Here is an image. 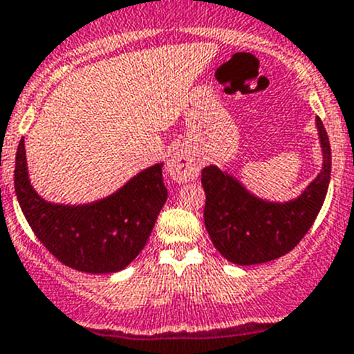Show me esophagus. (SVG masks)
Wrapping results in <instances>:
<instances>
[{
    "label": "esophagus",
    "mask_w": 354,
    "mask_h": 354,
    "mask_svg": "<svg viewBox=\"0 0 354 354\" xmlns=\"http://www.w3.org/2000/svg\"><path fill=\"white\" fill-rule=\"evenodd\" d=\"M168 174L175 183H187L198 177L200 163L186 151H177L168 161Z\"/></svg>",
    "instance_id": "obj_1"
}]
</instances>
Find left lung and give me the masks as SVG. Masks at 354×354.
<instances>
[{
    "label": "left lung",
    "mask_w": 354,
    "mask_h": 354,
    "mask_svg": "<svg viewBox=\"0 0 354 354\" xmlns=\"http://www.w3.org/2000/svg\"><path fill=\"white\" fill-rule=\"evenodd\" d=\"M323 149V168L308 189L287 203H271L248 193L221 168L201 170L207 201L205 227L214 247L238 266L274 261L297 247L322 210L330 183L332 153L322 120L316 118Z\"/></svg>",
    "instance_id": "8db88e82"
}]
</instances>
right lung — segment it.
Here are the masks:
<instances>
[{"instance_id":"obj_1","label":"right lung","mask_w":354,"mask_h":354,"mask_svg":"<svg viewBox=\"0 0 354 354\" xmlns=\"http://www.w3.org/2000/svg\"><path fill=\"white\" fill-rule=\"evenodd\" d=\"M163 165L146 168L120 191L90 205H55L38 196L28 177L24 139L15 156V193L24 217L43 247L83 272H116L146 247L167 201Z\"/></svg>"}]
</instances>
